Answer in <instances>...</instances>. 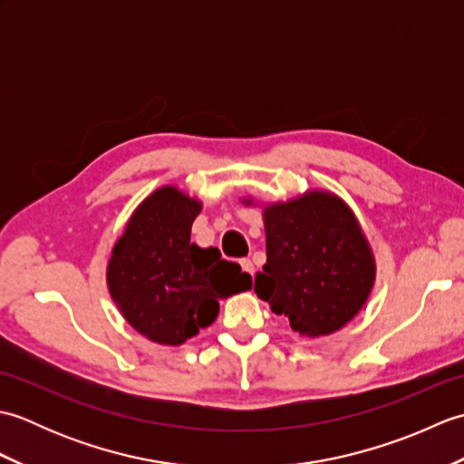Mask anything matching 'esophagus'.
<instances>
[{
  "label": "esophagus",
  "mask_w": 464,
  "mask_h": 464,
  "mask_svg": "<svg viewBox=\"0 0 464 464\" xmlns=\"http://www.w3.org/2000/svg\"><path fill=\"white\" fill-rule=\"evenodd\" d=\"M239 265H241V269H243V273H247V275H253L255 267H253V261H251V259H241V261H239Z\"/></svg>",
  "instance_id": "1"
}]
</instances>
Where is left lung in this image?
<instances>
[{"instance_id":"8db88e82","label":"left lung","mask_w":464,"mask_h":464,"mask_svg":"<svg viewBox=\"0 0 464 464\" xmlns=\"http://www.w3.org/2000/svg\"><path fill=\"white\" fill-rule=\"evenodd\" d=\"M263 219L267 263L255 277L257 297L303 337L339 331L361 311L374 283L371 247L347 203L309 191L265 207Z\"/></svg>"}]
</instances>
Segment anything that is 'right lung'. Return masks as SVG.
<instances>
[{
    "mask_svg": "<svg viewBox=\"0 0 464 464\" xmlns=\"http://www.w3.org/2000/svg\"><path fill=\"white\" fill-rule=\"evenodd\" d=\"M201 203L161 187L137 207L107 265V287L125 321L160 344H183L219 314V299L251 289V275L191 243Z\"/></svg>",
    "mask_w": 464,
    "mask_h": 464,
    "instance_id": "obj_1",
    "label": "right lung"
}]
</instances>
